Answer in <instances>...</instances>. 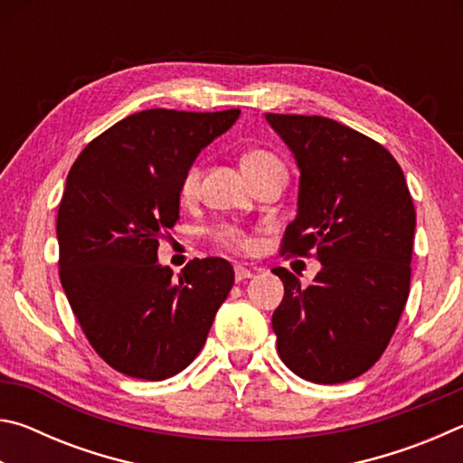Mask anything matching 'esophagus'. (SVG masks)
<instances>
[{"instance_id":"obj_1","label":"esophagus","mask_w":463,"mask_h":463,"mask_svg":"<svg viewBox=\"0 0 463 463\" xmlns=\"http://www.w3.org/2000/svg\"><path fill=\"white\" fill-rule=\"evenodd\" d=\"M253 273H255V268H247V265H242V263L234 265V278H237V281L253 278Z\"/></svg>"}]
</instances>
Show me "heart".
<instances>
[{"label":"heart","instance_id":"1","mask_svg":"<svg viewBox=\"0 0 463 463\" xmlns=\"http://www.w3.org/2000/svg\"><path fill=\"white\" fill-rule=\"evenodd\" d=\"M241 163L250 182L265 174H269V171L284 169L278 156L269 151H265V148H250V151L242 155ZM200 179H202V171L195 163H192V165L182 174V179H179V198L184 202L194 200L200 190ZM208 237L213 239L214 245L226 250H234V253H247V250L253 249V237H250V232L245 229V226L234 224V222H221L213 226V229L208 231Z\"/></svg>","mask_w":463,"mask_h":463}]
</instances>
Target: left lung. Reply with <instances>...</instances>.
<instances>
[{
	"label": "left lung",
	"mask_w": 463,
	"mask_h": 463,
	"mask_svg": "<svg viewBox=\"0 0 463 463\" xmlns=\"http://www.w3.org/2000/svg\"><path fill=\"white\" fill-rule=\"evenodd\" d=\"M300 167L298 214L281 255H315V284L276 268L284 300L271 326L289 370L341 383L378 362L411 292L417 213L401 165L380 143L323 116L265 114Z\"/></svg>",
	"instance_id": "obj_1"
}]
</instances>
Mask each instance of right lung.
<instances>
[{
	"mask_svg": "<svg viewBox=\"0 0 463 463\" xmlns=\"http://www.w3.org/2000/svg\"><path fill=\"white\" fill-rule=\"evenodd\" d=\"M241 109L153 108L101 132L77 156L57 214L59 278L81 331L116 372L167 380L206 343L234 284L222 257L174 279L156 249L179 221V179Z\"/></svg>",
	"mask_w": 463,
	"mask_h": 463,
	"instance_id": "1",
	"label": "right lung"
}]
</instances>
